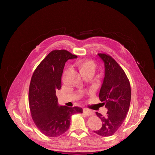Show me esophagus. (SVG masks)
I'll use <instances>...</instances> for the list:
<instances>
[{"instance_id":"1","label":"esophagus","mask_w":155,"mask_h":155,"mask_svg":"<svg viewBox=\"0 0 155 155\" xmlns=\"http://www.w3.org/2000/svg\"><path fill=\"white\" fill-rule=\"evenodd\" d=\"M83 112L85 113V114L87 116H91V115H94V113L91 110L88 109V108H84L83 110Z\"/></svg>"}]
</instances>
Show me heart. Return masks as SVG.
Listing matches in <instances>:
<instances>
[{
    "mask_svg": "<svg viewBox=\"0 0 155 155\" xmlns=\"http://www.w3.org/2000/svg\"><path fill=\"white\" fill-rule=\"evenodd\" d=\"M81 74L85 73H91L94 74L96 69V64L94 61L89 59L80 60L77 62Z\"/></svg>",
    "mask_w": 155,
    "mask_h": 155,
    "instance_id": "heart-1",
    "label": "heart"
}]
</instances>
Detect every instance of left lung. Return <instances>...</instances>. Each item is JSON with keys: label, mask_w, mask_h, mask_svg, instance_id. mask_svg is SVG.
I'll use <instances>...</instances> for the list:
<instances>
[{"label": "left lung", "mask_w": 155, "mask_h": 155, "mask_svg": "<svg viewBox=\"0 0 155 155\" xmlns=\"http://www.w3.org/2000/svg\"><path fill=\"white\" fill-rule=\"evenodd\" d=\"M104 61L105 77L99 93L108 111L106 116L96 112L102 121V127L94 131L98 135L110 137L121 127L128 111L131 101L130 81L124 70L111 56L98 54Z\"/></svg>", "instance_id": "8db88e82"}]
</instances>
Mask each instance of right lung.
<instances>
[{
	"mask_svg": "<svg viewBox=\"0 0 155 155\" xmlns=\"http://www.w3.org/2000/svg\"><path fill=\"white\" fill-rule=\"evenodd\" d=\"M77 58L65 50L51 51L41 61L31 78L29 107L35 125L44 135L57 137L66 132L71 115L81 113V108L60 106L56 91L61 87V75L66 61Z\"/></svg>",
	"mask_w": 155,
	"mask_h": 155,
	"instance_id": "right-lung-1",
	"label": "right lung"
}]
</instances>
